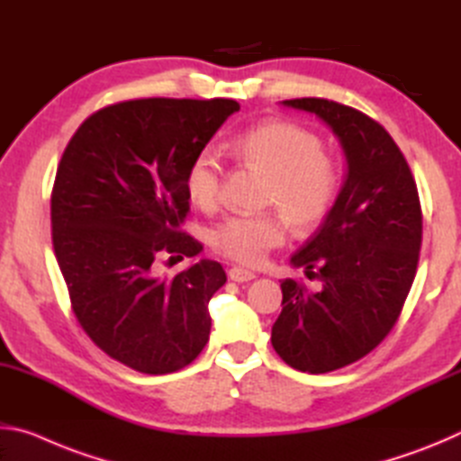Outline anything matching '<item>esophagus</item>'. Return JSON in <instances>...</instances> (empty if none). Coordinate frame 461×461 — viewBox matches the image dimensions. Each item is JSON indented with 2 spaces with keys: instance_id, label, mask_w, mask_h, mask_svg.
I'll use <instances>...</instances> for the list:
<instances>
[{
  "instance_id": "1",
  "label": "esophagus",
  "mask_w": 461,
  "mask_h": 461,
  "mask_svg": "<svg viewBox=\"0 0 461 461\" xmlns=\"http://www.w3.org/2000/svg\"><path fill=\"white\" fill-rule=\"evenodd\" d=\"M228 276H230V280H233V283H248V280H254L256 278L254 272H249L246 268H238V267L230 268Z\"/></svg>"
}]
</instances>
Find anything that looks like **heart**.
<instances>
[{
  "instance_id": "b5f03b06",
  "label": "heart",
  "mask_w": 461,
  "mask_h": 461,
  "mask_svg": "<svg viewBox=\"0 0 461 461\" xmlns=\"http://www.w3.org/2000/svg\"><path fill=\"white\" fill-rule=\"evenodd\" d=\"M233 152L267 173L268 203L294 228L309 230L325 220L338 197V175L323 154V144L309 130L291 122L268 120L233 140ZM186 193L203 212L221 199V162L213 150H201L186 170ZM286 223L276 213L231 215L212 233V246L225 258L256 267L285 241Z\"/></svg>"
}]
</instances>
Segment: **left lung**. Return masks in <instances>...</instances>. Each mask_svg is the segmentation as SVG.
<instances>
[{
  "mask_svg": "<svg viewBox=\"0 0 461 461\" xmlns=\"http://www.w3.org/2000/svg\"><path fill=\"white\" fill-rule=\"evenodd\" d=\"M280 104L321 120L348 165L330 213L291 256L321 286L283 280L272 325V348L288 366L325 374L370 354L394 327L415 280L423 215L407 160L378 122L327 99Z\"/></svg>",
  "mask_w": 461,
  "mask_h": 461,
  "instance_id": "8db88e82",
  "label": "left lung"
}]
</instances>
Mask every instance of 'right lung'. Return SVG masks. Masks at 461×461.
<instances>
[{
	"instance_id": "1",
	"label": "right lung",
	"mask_w": 461,
	"mask_h": 461,
	"mask_svg": "<svg viewBox=\"0 0 461 461\" xmlns=\"http://www.w3.org/2000/svg\"><path fill=\"white\" fill-rule=\"evenodd\" d=\"M236 112L233 99L122 101L89 115L60 158L52 246L73 313L97 348L142 374L185 368L209 339L221 264L203 258L167 278L158 262L203 249L178 230L186 170Z\"/></svg>"
}]
</instances>
